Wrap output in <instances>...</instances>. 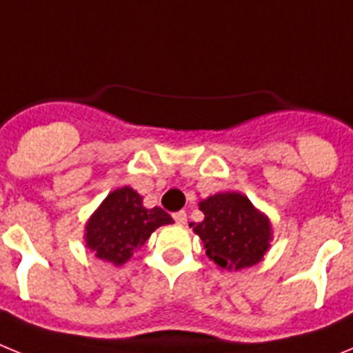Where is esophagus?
I'll return each mask as SVG.
<instances>
[{
	"instance_id": "esophagus-1",
	"label": "esophagus",
	"mask_w": 353,
	"mask_h": 353,
	"mask_svg": "<svg viewBox=\"0 0 353 353\" xmlns=\"http://www.w3.org/2000/svg\"><path fill=\"white\" fill-rule=\"evenodd\" d=\"M173 219L176 221V224H185L187 223V214L183 210L180 212H174L173 214Z\"/></svg>"
}]
</instances>
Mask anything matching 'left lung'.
Returning a JSON list of instances; mask_svg holds the SVG:
<instances>
[{
  "label": "left lung",
  "instance_id": "1",
  "mask_svg": "<svg viewBox=\"0 0 353 353\" xmlns=\"http://www.w3.org/2000/svg\"><path fill=\"white\" fill-rule=\"evenodd\" d=\"M198 207L205 219L189 226L215 265L236 272L263 260L274 239L272 223L248 196L236 191L215 192Z\"/></svg>",
  "mask_w": 353,
  "mask_h": 353
}]
</instances>
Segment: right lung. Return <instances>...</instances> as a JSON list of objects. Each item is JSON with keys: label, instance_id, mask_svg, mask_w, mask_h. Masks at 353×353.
<instances>
[{"label": "right lung", "instance_id": "obj_1", "mask_svg": "<svg viewBox=\"0 0 353 353\" xmlns=\"http://www.w3.org/2000/svg\"><path fill=\"white\" fill-rule=\"evenodd\" d=\"M173 223V217L143 205V196L123 185L109 192L84 224V242L95 258L120 267L145 244L150 235Z\"/></svg>", "mask_w": 353, "mask_h": 353}]
</instances>
